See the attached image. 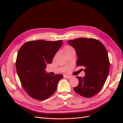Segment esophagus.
<instances>
[{
    "label": "esophagus",
    "mask_w": 123,
    "mask_h": 123,
    "mask_svg": "<svg viewBox=\"0 0 123 123\" xmlns=\"http://www.w3.org/2000/svg\"><path fill=\"white\" fill-rule=\"evenodd\" d=\"M64 77H65V78H68V79H70V78H72L71 76H67V75H65V76H64Z\"/></svg>",
    "instance_id": "obj_1"
}]
</instances>
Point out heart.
I'll return each instance as SVG.
<instances>
[{"label":"heart","mask_w":123,"mask_h":123,"mask_svg":"<svg viewBox=\"0 0 123 123\" xmlns=\"http://www.w3.org/2000/svg\"><path fill=\"white\" fill-rule=\"evenodd\" d=\"M71 49H73V48H72V47H70V46H66L65 48H64V53H66L67 51H69L70 50H71Z\"/></svg>","instance_id":"heart-1"}]
</instances>
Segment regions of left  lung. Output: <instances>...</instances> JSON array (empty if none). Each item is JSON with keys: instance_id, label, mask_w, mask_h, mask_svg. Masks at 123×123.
Listing matches in <instances>:
<instances>
[{"instance_id": "left-lung-1", "label": "left lung", "mask_w": 123, "mask_h": 123, "mask_svg": "<svg viewBox=\"0 0 123 123\" xmlns=\"http://www.w3.org/2000/svg\"><path fill=\"white\" fill-rule=\"evenodd\" d=\"M78 56L76 65L85 67V76H77L79 84L75 92L85 98L97 94L104 85L110 69V61L104 45L93 38H80L69 40Z\"/></svg>"}]
</instances>
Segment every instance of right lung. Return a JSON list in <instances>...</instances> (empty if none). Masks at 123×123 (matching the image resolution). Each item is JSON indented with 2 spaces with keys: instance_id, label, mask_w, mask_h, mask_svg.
I'll use <instances>...</instances> for the list:
<instances>
[{
  "instance_id": "1",
  "label": "right lung",
  "mask_w": 123,
  "mask_h": 123,
  "mask_svg": "<svg viewBox=\"0 0 123 123\" xmlns=\"http://www.w3.org/2000/svg\"><path fill=\"white\" fill-rule=\"evenodd\" d=\"M62 43V40L30 41L19 50L16 60L17 74L24 89L32 98L44 100L56 91L63 76L50 75L45 69L47 64L52 63Z\"/></svg>"
}]
</instances>
